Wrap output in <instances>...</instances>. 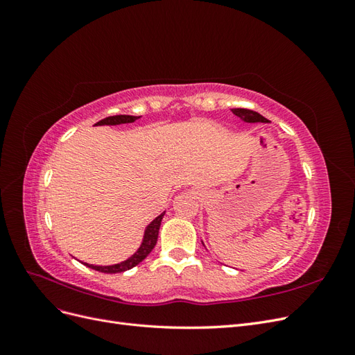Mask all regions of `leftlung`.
<instances>
[{
  "label": "left lung",
  "mask_w": 355,
  "mask_h": 355,
  "mask_svg": "<svg viewBox=\"0 0 355 355\" xmlns=\"http://www.w3.org/2000/svg\"><path fill=\"white\" fill-rule=\"evenodd\" d=\"M231 111H232V114H235L239 118H241V120L245 121V123H270L265 116H262L261 114H257L254 111H250V110L234 108Z\"/></svg>",
  "instance_id": "obj_1"
}]
</instances>
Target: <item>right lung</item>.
I'll list each match as a JSON object with an SVG mask.
<instances>
[{
    "label": "right lung",
    "instance_id": "right-lung-1",
    "mask_svg": "<svg viewBox=\"0 0 355 355\" xmlns=\"http://www.w3.org/2000/svg\"><path fill=\"white\" fill-rule=\"evenodd\" d=\"M137 118L141 116H135V115H112V116H106L103 120L98 121L94 125H118V124H127V123H135ZM166 214V211H163L157 216L151 223L148 225L145 232H144V240L139 245V249L130 256L127 257L125 261L120 262V263H114V265H92V263H85L83 262L85 266L92 268V270H96L99 272H105V274H116V272H124L127 270H132L133 266L141 263L145 257L153 252V249L157 244V239H158V231L161 227V220H163V216Z\"/></svg>",
    "mask_w": 355,
    "mask_h": 355
}]
</instances>
